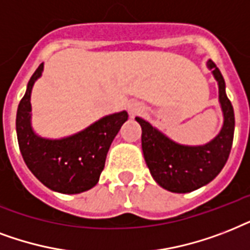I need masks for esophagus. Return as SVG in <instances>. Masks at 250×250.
I'll return each instance as SVG.
<instances>
[{
  "label": "esophagus",
  "instance_id": "esophagus-1",
  "mask_svg": "<svg viewBox=\"0 0 250 250\" xmlns=\"http://www.w3.org/2000/svg\"><path fill=\"white\" fill-rule=\"evenodd\" d=\"M127 109L130 112V115L134 116L141 113V112H143L145 107H143L141 103H138V102H131V103H129V105H127Z\"/></svg>",
  "mask_w": 250,
  "mask_h": 250
}]
</instances>
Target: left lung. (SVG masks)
Segmentation results:
<instances>
[{
	"mask_svg": "<svg viewBox=\"0 0 250 250\" xmlns=\"http://www.w3.org/2000/svg\"><path fill=\"white\" fill-rule=\"evenodd\" d=\"M206 65L218 82L223 112L222 129L210 142L198 146L180 145L146 120L135 117L142 127V151L150 173L160 187L172 193H189L208 185L223 169L231 152L235 131L233 107L219 69L211 60Z\"/></svg>",
	"mask_w": 250,
	"mask_h": 250,
	"instance_id": "8db88e82",
	"label": "left lung"
}]
</instances>
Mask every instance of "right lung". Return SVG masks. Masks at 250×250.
Returning a JSON list of instances; mask_svg holds the SVG:
<instances>
[{
    "instance_id": "right-lung-1",
    "label": "right lung",
    "mask_w": 250,
    "mask_h": 250,
    "mask_svg": "<svg viewBox=\"0 0 250 250\" xmlns=\"http://www.w3.org/2000/svg\"><path fill=\"white\" fill-rule=\"evenodd\" d=\"M44 70L36 69L17 111V137L23 160L34 176L51 190L78 194L94 188L104 169L105 158L127 112L104 116L86 129L59 139L36 134L31 124V92Z\"/></svg>"
}]
</instances>
